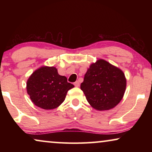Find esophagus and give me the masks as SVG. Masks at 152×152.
Masks as SVG:
<instances>
[{
	"label": "esophagus",
	"mask_w": 152,
	"mask_h": 152,
	"mask_svg": "<svg viewBox=\"0 0 152 152\" xmlns=\"http://www.w3.org/2000/svg\"><path fill=\"white\" fill-rule=\"evenodd\" d=\"M74 85H75V86H76V87H79L80 86V82H77H77H75L74 83Z\"/></svg>",
	"instance_id": "esophagus-1"
}]
</instances>
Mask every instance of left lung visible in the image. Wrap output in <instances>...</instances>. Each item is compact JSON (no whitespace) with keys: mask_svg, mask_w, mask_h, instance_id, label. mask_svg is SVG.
Listing matches in <instances>:
<instances>
[{"mask_svg":"<svg viewBox=\"0 0 152 152\" xmlns=\"http://www.w3.org/2000/svg\"><path fill=\"white\" fill-rule=\"evenodd\" d=\"M126 80L124 72L104 59L90 66L80 88L90 105L95 109H113L122 100Z\"/></svg>","mask_w":152,"mask_h":152,"instance_id":"8db88e82","label":"left lung"}]
</instances>
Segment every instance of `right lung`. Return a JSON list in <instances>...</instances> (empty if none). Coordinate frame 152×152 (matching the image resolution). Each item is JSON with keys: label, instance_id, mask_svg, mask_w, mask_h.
Listing matches in <instances>:
<instances>
[{"label": "right lung", "instance_id": "1", "mask_svg": "<svg viewBox=\"0 0 152 152\" xmlns=\"http://www.w3.org/2000/svg\"><path fill=\"white\" fill-rule=\"evenodd\" d=\"M74 85L65 76L58 74L55 67L42 66L35 70L27 81V92L37 107L48 110L59 107L67 92Z\"/></svg>", "mask_w": 152, "mask_h": 152}]
</instances>
